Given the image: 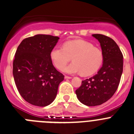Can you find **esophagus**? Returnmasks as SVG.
Returning <instances> with one entry per match:
<instances>
[{
  "label": "esophagus",
  "instance_id": "1",
  "mask_svg": "<svg viewBox=\"0 0 134 134\" xmlns=\"http://www.w3.org/2000/svg\"><path fill=\"white\" fill-rule=\"evenodd\" d=\"M64 79H72V77H71V76H64Z\"/></svg>",
  "mask_w": 134,
  "mask_h": 134
}]
</instances>
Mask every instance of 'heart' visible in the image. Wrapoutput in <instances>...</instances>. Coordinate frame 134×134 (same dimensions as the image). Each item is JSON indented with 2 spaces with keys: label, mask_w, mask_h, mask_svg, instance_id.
I'll list each match as a JSON object with an SVG mask.
<instances>
[{
  "label": "heart",
  "mask_w": 134,
  "mask_h": 134,
  "mask_svg": "<svg viewBox=\"0 0 134 134\" xmlns=\"http://www.w3.org/2000/svg\"><path fill=\"white\" fill-rule=\"evenodd\" d=\"M73 62L63 69L68 74L82 73L91 75L100 68L103 62L102 51L87 41L70 40L63 47H55L50 52V58L56 68L61 70L70 61Z\"/></svg>",
  "instance_id": "heart-1"
}]
</instances>
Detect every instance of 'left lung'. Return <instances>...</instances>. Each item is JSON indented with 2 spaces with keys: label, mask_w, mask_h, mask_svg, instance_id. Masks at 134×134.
Masks as SVG:
<instances>
[{
  "label": "left lung",
  "mask_w": 134,
  "mask_h": 134,
  "mask_svg": "<svg viewBox=\"0 0 134 134\" xmlns=\"http://www.w3.org/2000/svg\"><path fill=\"white\" fill-rule=\"evenodd\" d=\"M100 44L103 64L97 74L82 81L76 90L77 98L87 106L104 103L117 91L123 72V54L115 41L102 34H93Z\"/></svg>",
  "instance_id": "8db88e82"
}]
</instances>
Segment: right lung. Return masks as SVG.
<instances>
[{
  "label": "right lung",
  "instance_id": "obj_1",
  "mask_svg": "<svg viewBox=\"0 0 134 134\" xmlns=\"http://www.w3.org/2000/svg\"><path fill=\"white\" fill-rule=\"evenodd\" d=\"M58 40L57 36L39 34L24 39L16 49L13 68L15 85L21 97L35 106L52 103L64 79L50 58Z\"/></svg>",
  "mask_w": 134,
  "mask_h": 134
}]
</instances>
